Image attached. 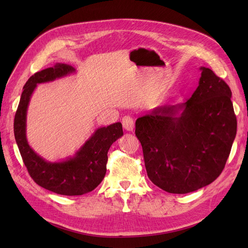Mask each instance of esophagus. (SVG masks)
<instances>
[{
    "instance_id": "1",
    "label": "esophagus",
    "mask_w": 248,
    "mask_h": 248,
    "mask_svg": "<svg viewBox=\"0 0 248 248\" xmlns=\"http://www.w3.org/2000/svg\"><path fill=\"white\" fill-rule=\"evenodd\" d=\"M122 125L123 128L127 131H132L134 128V122L133 119L130 116H125L122 119Z\"/></svg>"
}]
</instances>
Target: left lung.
Returning <instances> with one entry per match:
<instances>
[{
  "instance_id": "8db88e82",
  "label": "left lung",
  "mask_w": 248,
  "mask_h": 248,
  "mask_svg": "<svg viewBox=\"0 0 248 248\" xmlns=\"http://www.w3.org/2000/svg\"><path fill=\"white\" fill-rule=\"evenodd\" d=\"M184 103L163 104L136 122L149 179L170 193L196 191L226 166L237 119L226 81L206 67Z\"/></svg>"
}]
</instances>
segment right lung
Masks as SVG:
<instances>
[{"label": "right lung", "mask_w": 248, "mask_h": 248, "mask_svg": "<svg viewBox=\"0 0 248 248\" xmlns=\"http://www.w3.org/2000/svg\"><path fill=\"white\" fill-rule=\"evenodd\" d=\"M76 69L67 64H56L28 79L21 93L14 118V137L30 176L39 186L63 196H81L94 190L107 172L108 152L112 142L123 136L120 122L99 127L72 157L50 162L39 156L30 147L27 140V110L37 85L52 81L74 73Z\"/></svg>", "instance_id": "right-lung-1"}]
</instances>
